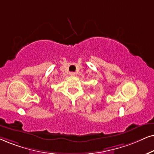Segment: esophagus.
Returning a JSON list of instances; mask_svg holds the SVG:
<instances>
[{"instance_id":"esophagus-1","label":"esophagus","mask_w":154,"mask_h":154,"mask_svg":"<svg viewBox=\"0 0 154 154\" xmlns=\"http://www.w3.org/2000/svg\"><path fill=\"white\" fill-rule=\"evenodd\" d=\"M69 75H70V76H75V72H69Z\"/></svg>"}]
</instances>
